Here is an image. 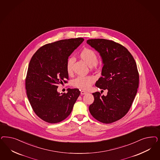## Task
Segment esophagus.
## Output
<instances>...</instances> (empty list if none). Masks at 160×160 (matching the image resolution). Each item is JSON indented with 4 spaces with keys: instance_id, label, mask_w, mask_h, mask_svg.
Segmentation results:
<instances>
[{
    "instance_id": "1",
    "label": "esophagus",
    "mask_w": 160,
    "mask_h": 160,
    "mask_svg": "<svg viewBox=\"0 0 160 160\" xmlns=\"http://www.w3.org/2000/svg\"><path fill=\"white\" fill-rule=\"evenodd\" d=\"M87 92H86V91H81V95H85V94H87Z\"/></svg>"
}]
</instances>
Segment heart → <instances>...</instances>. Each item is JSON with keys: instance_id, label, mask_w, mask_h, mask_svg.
<instances>
[{"instance_id": "b5f03b06", "label": "heart", "mask_w": 160, "mask_h": 160, "mask_svg": "<svg viewBox=\"0 0 160 160\" xmlns=\"http://www.w3.org/2000/svg\"><path fill=\"white\" fill-rule=\"evenodd\" d=\"M80 58L86 62L89 67H92L97 64L98 62V57L96 53L92 49L85 48L79 54ZM73 59L70 58L68 60L67 63V71L68 74L72 72V65ZM95 79L91 76H78L72 81V85L76 88L82 89H87L91 87Z\"/></svg>"}]
</instances>
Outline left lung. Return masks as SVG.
<instances>
[{
  "label": "left lung",
  "mask_w": 160,
  "mask_h": 160,
  "mask_svg": "<svg viewBox=\"0 0 160 160\" xmlns=\"http://www.w3.org/2000/svg\"><path fill=\"white\" fill-rule=\"evenodd\" d=\"M87 43L102 60V77L95 86L108 90L107 96L93 93L94 101L89 110L99 122L112 123L124 117L133 102L139 84L137 64L128 49L119 43L104 39H89Z\"/></svg>",
  "instance_id": "8db88e82"
}]
</instances>
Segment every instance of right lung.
I'll use <instances>...</instances> for the list:
<instances>
[{"label":"right lung","instance_id":"obj_1","mask_svg":"<svg viewBox=\"0 0 160 160\" xmlns=\"http://www.w3.org/2000/svg\"><path fill=\"white\" fill-rule=\"evenodd\" d=\"M84 41L83 38L63 39L41 47L29 63L25 85L26 94L36 115L51 124L61 122L71 113L80 91H57L58 84L67 83V63L71 55Z\"/></svg>","mask_w":160,"mask_h":160}]
</instances>
